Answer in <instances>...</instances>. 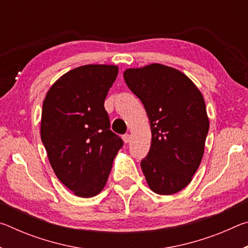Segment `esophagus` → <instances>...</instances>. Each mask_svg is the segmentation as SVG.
Instances as JSON below:
<instances>
[{"label": "esophagus", "instance_id": "34e87169", "mask_svg": "<svg viewBox=\"0 0 248 248\" xmlns=\"http://www.w3.org/2000/svg\"><path fill=\"white\" fill-rule=\"evenodd\" d=\"M123 140H124V143H129L130 140H131V136H130V134H124Z\"/></svg>", "mask_w": 248, "mask_h": 248}]
</instances>
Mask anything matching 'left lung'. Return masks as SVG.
<instances>
[{"mask_svg":"<svg viewBox=\"0 0 248 248\" xmlns=\"http://www.w3.org/2000/svg\"><path fill=\"white\" fill-rule=\"evenodd\" d=\"M124 78L151 124V148L141 161L146 182L155 194H176L203 156L209 119L202 94L180 71L158 63L125 70Z\"/></svg>","mask_w":248,"mask_h":248,"instance_id":"left-lung-1","label":"left lung"}]
</instances>
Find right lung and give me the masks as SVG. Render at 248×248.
Here are the masks:
<instances>
[{
	"mask_svg": "<svg viewBox=\"0 0 248 248\" xmlns=\"http://www.w3.org/2000/svg\"><path fill=\"white\" fill-rule=\"evenodd\" d=\"M117 75L116 65L78 66L53 84L43 104L40 134L50 164L59 180L82 198L103 190L124 145L104 107Z\"/></svg>",
	"mask_w": 248,
	"mask_h": 248,
	"instance_id": "obj_1",
	"label": "right lung"
}]
</instances>
